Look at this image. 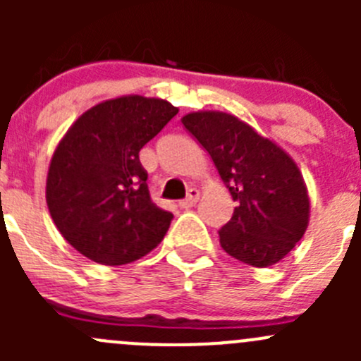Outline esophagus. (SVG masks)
<instances>
[{"label": "esophagus", "instance_id": "1", "mask_svg": "<svg viewBox=\"0 0 361 361\" xmlns=\"http://www.w3.org/2000/svg\"><path fill=\"white\" fill-rule=\"evenodd\" d=\"M199 197H201V192H199L197 188H190V190H188L187 199L180 201V207H183V209H188V207H194L195 204H197Z\"/></svg>", "mask_w": 361, "mask_h": 361}]
</instances>
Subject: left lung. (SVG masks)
Segmentation results:
<instances>
[{
	"label": "left lung",
	"mask_w": 361,
	"mask_h": 361,
	"mask_svg": "<svg viewBox=\"0 0 361 361\" xmlns=\"http://www.w3.org/2000/svg\"><path fill=\"white\" fill-rule=\"evenodd\" d=\"M211 155L238 202L220 228L221 248L253 267H271L295 248L309 225L307 187L293 159L235 115L194 111L181 118Z\"/></svg>",
	"instance_id": "left-lung-1"
}]
</instances>
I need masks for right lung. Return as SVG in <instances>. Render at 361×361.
I'll return each mask as SVG.
<instances>
[{
    "label": "right lung",
    "instance_id": "add662e5",
    "mask_svg": "<svg viewBox=\"0 0 361 361\" xmlns=\"http://www.w3.org/2000/svg\"><path fill=\"white\" fill-rule=\"evenodd\" d=\"M178 113L159 97L122 96L75 120L47 174L57 231L89 260L123 265L157 248L173 214L152 202L140 150Z\"/></svg>",
    "mask_w": 361,
    "mask_h": 361
}]
</instances>
